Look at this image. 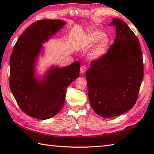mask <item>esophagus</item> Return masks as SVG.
Wrapping results in <instances>:
<instances>
[{
	"label": "esophagus",
	"mask_w": 154,
	"mask_h": 154,
	"mask_svg": "<svg viewBox=\"0 0 154 154\" xmlns=\"http://www.w3.org/2000/svg\"><path fill=\"white\" fill-rule=\"evenodd\" d=\"M85 71H86V67L84 66V65H82L80 68V73L81 74H83L85 73Z\"/></svg>",
	"instance_id": "esophagus-1"
}]
</instances>
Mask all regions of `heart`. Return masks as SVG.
<instances>
[{"label":"heart","instance_id":"b5f03b06","mask_svg":"<svg viewBox=\"0 0 154 154\" xmlns=\"http://www.w3.org/2000/svg\"><path fill=\"white\" fill-rule=\"evenodd\" d=\"M105 34L100 30H94L88 34L83 40V45L86 48H89L98 43L94 48L89 54L91 60H97L106 54L109 41L106 37H104Z\"/></svg>","mask_w":154,"mask_h":154}]
</instances>
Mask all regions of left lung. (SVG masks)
<instances>
[{
	"label": "left lung",
	"instance_id": "8db88e82",
	"mask_svg": "<svg viewBox=\"0 0 154 154\" xmlns=\"http://www.w3.org/2000/svg\"><path fill=\"white\" fill-rule=\"evenodd\" d=\"M116 36L107 53L91 62L87 77L91 105L98 115H120L134 105L143 77L138 38L122 20L114 18Z\"/></svg>",
	"mask_w": 154,
	"mask_h": 154
}]
</instances>
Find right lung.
I'll use <instances>...</instances> for the list:
<instances>
[{
	"label": "right lung",
	"mask_w": 154,
	"mask_h": 154,
	"mask_svg": "<svg viewBox=\"0 0 154 154\" xmlns=\"http://www.w3.org/2000/svg\"><path fill=\"white\" fill-rule=\"evenodd\" d=\"M60 20H42L32 24L18 39L10 59V87L18 106L27 115L46 120L60 112L66 89L79 75L80 62L52 67L43 77L35 73L42 44L64 26Z\"/></svg>",
	"instance_id": "add662e5"
}]
</instances>
